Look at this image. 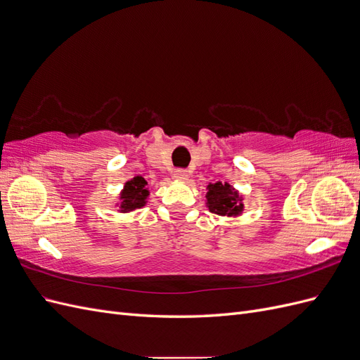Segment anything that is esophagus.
Segmentation results:
<instances>
[{
    "label": "esophagus",
    "instance_id": "obj_1",
    "mask_svg": "<svg viewBox=\"0 0 360 360\" xmlns=\"http://www.w3.org/2000/svg\"><path fill=\"white\" fill-rule=\"evenodd\" d=\"M174 177H176L177 180H186L188 179V171L183 169V168H177L176 171H174Z\"/></svg>",
    "mask_w": 360,
    "mask_h": 360
}]
</instances>
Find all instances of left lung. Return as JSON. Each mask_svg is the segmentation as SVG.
<instances>
[{"label": "left lung", "mask_w": 360, "mask_h": 360, "mask_svg": "<svg viewBox=\"0 0 360 360\" xmlns=\"http://www.w3.org/2000/svg\"><path fill=\"white\" fill-rule=\"evenodd\" d=\"M207 192V207L212 213L222 216H236L243 210V204L238 193L228 183L217 181L209 184Z\"/></svg>", "instance_id": "1"}]
</instances>
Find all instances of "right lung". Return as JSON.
Instances as JSON below:
<instances>
[{
    "label": "right lung",
    "instance_id": "right-lung-1",
    "mask_svg": "<svg viewBox=\"0 0 360 360\" xmlns=\"http://www.w3.org/2000/svg\"><path fill=\"white\" fill-rule=\"evenodd\" d=\"M147 181L143 177H135L124 184L122 192V212H132L135 209H141L146 204V198L148 197V191L146 189Z\"/></svg>",
    "mask_w": 360,
    "mask_h": 360
}]
</instances>
